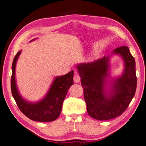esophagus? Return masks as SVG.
<instances>
[{
  "label": "esophagus",
  "instance_id": "1",
  "mask_svg": "<svg viewBox=\"0 0 146 146\" xmlns=\"http://www.w3.org/2000/svg\"><path fill=\"white\" fill-rule=\"evenodd\" d=\"M80 80L81 78L80 75H78V74L74 75V76H73V81H74L75 83H78V82H80Z\"/></svg>",
  "mask_w": 146,
  "mask_h": 146
}]
</instances>
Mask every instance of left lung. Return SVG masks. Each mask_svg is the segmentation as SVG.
I'll return each instance as SVG.
<instances>
[{"label":"left lung","instance_id":"left-lung-1","mask_svg":"<svg viewBox=\"0 0 146 146\" xmlns=\"http://www.w3.org/2000/svg\"><path fill=\"white\" fill-rule=\"evenodd\" d=\"M113 54L123 59V74L110 84L111 92H107V79L110 69V56L93 62L77 65L84 89L88 113L99 120H108L120 115L132 101L137 88L135 61L129 47L121 46Z\"/></svg>","mask_w":146,"mask_h":146}]
</instances>
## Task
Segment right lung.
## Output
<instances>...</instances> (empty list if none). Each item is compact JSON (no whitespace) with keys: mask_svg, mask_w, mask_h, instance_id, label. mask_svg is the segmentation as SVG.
Listing matches in <instances>:
<instances>
[{"mask_svg":"<svg viewBox=\"0 0 146 146\" xmlns=\"http://www.w3.org/2000/svg\"><path fill=\"white\" fill-rule=\"evenodd\" d=\"M21 51L14 58L11 78V93L20 111L26 117L37 122H52L57 119L62 110V103L69 88L73 84V73L71 71L62 76L54 79L47 94L37 103H29L21 96L15 83V65Z\"/></svg>","mask_w":146,"mask_h":146,"instance_id":"add662e5","label":"right lung"}]
</instances>
